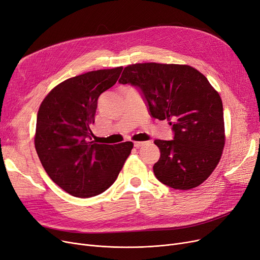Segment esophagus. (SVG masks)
I'll list each match as a JSON object with an SVG mask.
<instances>
[{"label": "esophagus", "instance_id": "1", "mask_svg": "<svg viewBox=\"0 0 260 260\" xmlns=\"http://www.w3.org/2000/svg\"><path fill=\"white\" fill-rule=\"evenodd\" d=\"M144 144V142H141V141H135L134 142V146L135 148H137V149H139L140 146H142Z\"/></svg>", "mask_w": 260, "mask_h": 260}]
</instances>
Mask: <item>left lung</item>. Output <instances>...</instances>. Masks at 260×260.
<instances>
[{"instance_id": "8db88e82", "label": "left lung", "mask_w": 260, "mask_h": 260, "mask_svg": "<svg viewBox=\"0 0 260 260\" xmlns=\"http://www.w3.org/2000/svg\"><path fill=\"white\" fill-rule=\"evenodd\" d=\"M120 84L136 87L154 119L168 120L173 140H155L156 178L174 189L200 186L216 169L225 143L223 105L207 78L187 64L135 63Z\"/></svg>"}]
</instances>
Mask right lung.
Returning <instances> with one entry per match:
<instances>
[{
  "mask_svg": "<svg viewBox=\"0 0 260 260\" xmlns=\"http://www.w3.org/2000/svg\"><path fill=\"white\" fill-rule=\"evenodd\" d=\"M122 67L87 72L56 86L42 101L36 123L35 148L53 182L76 198H91L117 179L133 142L91 141L98 99L114 86Z\"/></svg>",
  "mask_w": 260,
  "mask_h": 260,
  "instance_id": "1",
  "label": "right lung"
}]
</instances>
